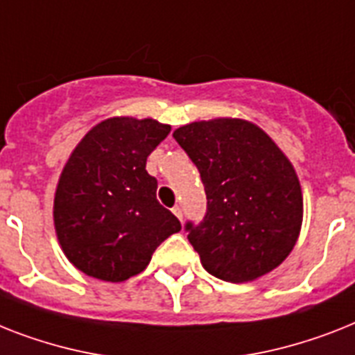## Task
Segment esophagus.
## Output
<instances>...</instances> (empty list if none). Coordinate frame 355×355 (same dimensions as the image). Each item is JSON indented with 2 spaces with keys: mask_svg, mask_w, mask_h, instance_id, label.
<instances>
[{
  "mask_svg": "<svg viewBox=\"0 0 355 355\" xmlns=\"http://www.w3.org/2000/svg\"><path fill=\"white\" fill-rule=\"evenodd\" d=\"M171 211L175 213V217L180 218V220H182V207H180V206H175V207H173V209H171Z\"/></svg>",
  "mask_w": 355,
  "mask_h": 355,
  "instance_id": "obj_1",
  "label": "esophagus"
}]
</instances>
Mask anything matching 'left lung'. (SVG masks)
Segmentation results:
<instances>
[{"instance_id":"obj_1","label":"left lung","mask_w":355,"mask_h":355,"mask_svg":"<svg viewBox=\"0 0 355 355\" xmlns=\"http://www.w3.org/2000/svg\"><path fill=\"white\" fill-rule=\"evenodd\" d=\"M173 138L197 166L207 211L187 239L215 277L248 282L290 255L302 224L297 173L255 123L215 118L178 128Z\"/></svg>"}]
</instances>
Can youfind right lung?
<instances>
[{
  "label": "right lung",
  "mask_w": 355,
  "mask_h": 355,
  "mask_svg": "<svg viewBox=\"0 0 355 355\" xmlns=\"http://www.w3.org/2000/svg\"><path fill=\"white\" fill-rule=\"evenodd\" d=\"M169 131L153 118H107L71 153L54 195V227L65 257L89 277L128 281L180 232L178 218L157 200V178L146 171Z\"/></svg>",
  "instance_id": "obj_1"
}]
</instances>
